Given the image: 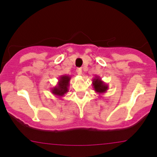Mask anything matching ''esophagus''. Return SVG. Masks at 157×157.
<instances>
[{
  "mask_svg": "<svg viewBox=\"0 0 157 157\" xmlns=\"http://www.w3.org/2000/svg\"><path fill=\"white\" fill-rule=\"evenodd\" d=\"M76 73L78 75H82V68H77Z\"/></svg>",
  "mask_w": 157,
  "mask_h": 157,
  "instance_id": "1",
  "label": "esophagus"
}]
</instances>
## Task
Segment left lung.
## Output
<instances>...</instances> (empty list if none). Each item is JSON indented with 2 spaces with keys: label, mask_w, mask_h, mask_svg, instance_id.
Returning <instances> with one entry per match:
<instances>
[{
  "label": "left lung",
  "mask_w": 157,
  "mask_h": 157,
  "mask_svg": "<svg viewBox=\"0 0 157 157\" xmlns=\"http://www.w3.org/2000/svg\"><path fill=\"white\" fill-rule=\"evenodd\" d=\"M93 86L94 90H95L97 93H98L99 95L105 93L109 89L108 84H106V83L103 82L98 75H96V76H95V78H93Z\"/></svg>",
  "instance_id": "8db88e82"
}]
</instances>
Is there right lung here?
I'll return each instance as SVG.
<instances>
[{
	"instance_id": "obj_1",
	"label": "right lung",
	"mask_w": 157,
	"mask_h": 157,
	"mask_svg": "<svg viewBox=\"0 0 157 157\" xmlns=\"http://www.w3.org/2000/svg\"><path fill=\"white\" fill-rule=\"evenodd\" d=\"M71 76L67 75H62L59 78V82L54 87L51 88V93L58 97H63L69 91L70 81Z\"/></svg>"
}]
</instances>
